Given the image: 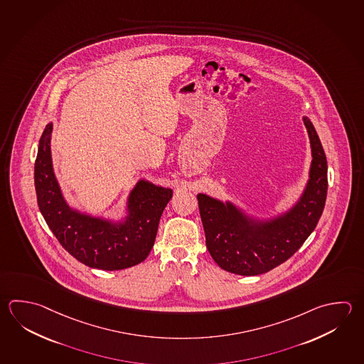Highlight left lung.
I'll return each mask as SVG.
<instances>
[{
	"mask_svg": "<svg viewBox=\"0 0 364 364\" xmlns=\"http://www.w3.org/2000/svg\"><path fill=\"white\" fill-rule=\"evenodd\" d=\"M313 162L310 180L300 202L289 213L270 223L255 224L235 207L198 194L199 213L206 246L220 268L240 275L267 273L295 254L322 216L327 198V159L316 129L308 117Z\"/></svg>",
	"mask_w": 364,
	"mask_h": 364,
	"instance_id": "8db88e82",
	"label": "left lung"
}]
</instances>
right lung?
Returning <instances> with one entry per match:
<instances>
[{
    "mask_svg": "<svg viewBox=\"0 0 364 364\" xmlns=\"http://www.w3.org/2000/svg\"><path fill=\"white\" fill-rule=\"evenodd\" d=\"M53 124L45 127L35 162L37 202L46 224L69 254L90 268L119 270L146 259L154 245L161 215L171 189L139 181L129 199L130 216L113 225L70 210L63 198L51 165Z\"/></svg>",
    "mask_w": 364,
    "mask_h": 364,
    "instance_id": "right-lung-1",
    "label": "right lung"
}]
</instances>
